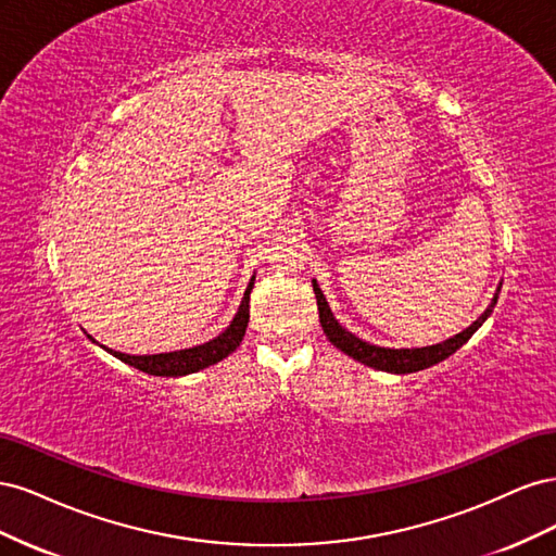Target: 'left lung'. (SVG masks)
Instances as JSON below:
<instances>
[{
	"label": "left lung",
	"instance_id": "obj_1",
	"mask_svg": "<svg viewBox=\"0 0 556 556\" xmlns=\"http://www.w3.org/2000/svg\"><path fill=\"white\" fill-rule=\"evenodd\" d=\"M313 292L317 299V311H319V325H323L327 339L339 348L341 352H345L348 357L357 359L366 366L378 368V371H387V374H415V371H422V368H429L433 364H439L443 359H447L452 352H457L470 336H473L486 317L492 315L496 301H498V292H501V285L496 288V294L492 299V304L486 306V311L476 319L473 325L466 327L464 331H459L457 336H452V339L443 341V343H435V345H427V348H380L374 343H366L362 341L359 336H355L352 331H348L345 327H341L339 319L333 317L327 299L319 290L317 280H313Z\"/></svg>",
	"mask_w": 556,
	"mask_h": 556
}]
</instances>
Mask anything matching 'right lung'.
<instances>
[{"mask_svg":"<svg viewBox=\"0 0 556 556\" xmlns=\"http://www.w3.org/2000/svg\"><path fill=\"white\" fill-rule=\"evenodd\" d=\"M255 288V276L250 278L245 294L241 299V306L233 315V319L229 323V327L217 333L215 339L194 345V348H185V350H174V352H160V355H125V352H115L106 345H102L106 352H111L113 357H117L121 362L139 368V371L148 374V376H162V378H178V376H188V374H197L201 368L213 366L217 362H223L227 355H231L237 350L245 336V327L250 319V292ZM88 339L92 336L88 333ZM92 343H97L92 339Z\"/></svg>","mask_w":556,"mask_h":556,"instance_id":"add662e5","label":"right lung"}]
</instances>
